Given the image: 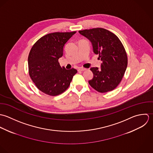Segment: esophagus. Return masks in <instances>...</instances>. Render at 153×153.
Here are the masks:
<instances>
[{"label": "esophagus", "instance_id": "esophagus-1", "mask_svg": "<svg viewBox=\"0 0 153 153\" xmlns=\"http://www.w3.org/2000/svg\"><path fill=\"white\" fill-rule=\"evenodd\" d=\"M86 70V68L80 67V68H79L78 69V71H85Z\"/></svg>", "mask_w": 153, "mask_h": 153}]
</instances>
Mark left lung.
I'll use <instances>...</instances> for the list:
<instances>
[{"label": "left lung", "instance_id": "obj_1", "mask_svg": "<svg viewBox=\"0 0 153 153\" xmlns=\"http://www.w3.org/2000/svg\"><path fill=\"white\" fill-rule=\"evenodd\" d=\"M92 42L93 52L102 61L101 68L92 67L91 86L100 93L112 91L122 80L128 64L125 48L118 37L106 29L92 28L79 31Z\"/></svg>", "mask_w": 153, "mask_h": 153}]
</instances>
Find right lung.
I'll use <instances>...</instances> for the list:
<instances>
[{"instance_id": "1", "label": "right lung", "mask_w": 153, "mask_h": 153, "mask_svg": "<svg viewBox=\"0 0 153 153\" xmlns=\"http://www.w3.org/2000/svg\"><path fill=\"white\" fill-rule=\"evenodd\" d=\"M53 32L40 38L32 47L28 56V71L32 80L41 92L57 96L69 87L77 70L61 67L59 59L63 47L76 33Z\"/></svg>"}]
</instances>
